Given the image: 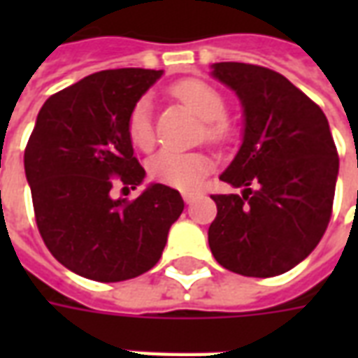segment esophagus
<instances>
[{
  "instance_id": "obj_1",
  "label": "esophagus",
  "mask_w": 358,
  "mask_h": 358,
  "mask_svg": "<svg viewBox=\"0 0 358 358\" xmlns=\"http://www.w3.org/2000/svg\"><path fill=\"white\" fill-rule=\"evenodd\" d=\"M182 197H184V201L186 203H194L197 194H195V192H182Z\"/></svg>"
}]
</instances>
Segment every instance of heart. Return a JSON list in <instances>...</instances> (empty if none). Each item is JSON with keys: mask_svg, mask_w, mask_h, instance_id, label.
Instances as JSON below:
<instances>
[{"mask_svg": "<svg viewBox=\"0 0 358 358\" xmlns=\"http://www.w3.org/2000/svg\"><path fill=\"white\" fill-rule=\"evenodd\" d=\"M172 94L184 101L187 107L205 118L207 140L220 143L228 140L232 126L224 117L226 99L215 86L197 78H186L172 86ZM126 134L134 148L140 151H151L155 145V128L151 117V101L141 97L134 103L126 118ZM213 159L207 153H178L172 149H163L148 163L149 176L164 186L178 189H194L199 186L203 176L213 171Z\"/></svg>", "mask_w": 358, "mask_h": 358, "instance_id": "obj_1", "label": "heart"}]
</instances>
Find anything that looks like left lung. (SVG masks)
I'll list each match as a JSON object with an SVG mask.
<instances>
[{
  "mask_svg": "<svg viewBox=\"0 0 358 358\" xmlns=\"http://www.w3.org/2000/svg\"><path fill=\"white\" fill-rule=\"evenodd\" d=\"M213 76L240 95L245 132L220 176L241 187L210 195L217 218L209 248L241 276L284 274L322 240L331 217L339 157L328 118L276 71L249 63H215Z\"/></svg>",
  "mask_w": 358,
  "mask_h": 358,
  "instance_id": "obj_1",
  "label": "left lung"
}]
</instances>
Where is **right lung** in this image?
<instances>
[{
	"mask_svg": "<svg viewBox=\"0 0 358 358\" xmlns=\"http://www.w3.org/2000/svg\"><path fill=\"white\" fill-rule=\"evenodd\" d=\"M163 71L113 69L53 94L38 113L24 172L40 236L59 263L90 280L122 282L153 268L182 195L153 184L136 199H113L145 171L126 134L132 105Z\"/></svg>",
	"mask_w": 358,
	"mask_h": 358,
	"instance_id": "1",
	"label": "right lung"
}]
</instances>
